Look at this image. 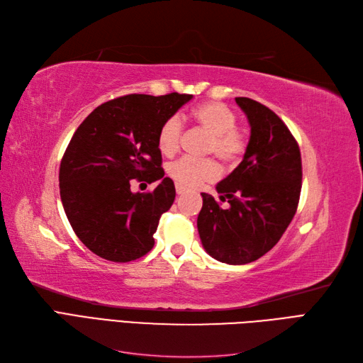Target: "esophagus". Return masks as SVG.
<instances>
[{
	"mask_svg": "<svg viewBox=\"0 0 363 363\" xmlns=\"http://www.w3.org/2000/svg\"><path fill=\"white\" fill-rule=\"evenodd\" d=\"M175 191H177L179 195H183L186 192V188H184L183 184H180V183H175Z\"/></svg>",
	"mask_w": 363,
	"mask_h": 363,
	"instance_id": "1",
	"label": "esophagus"
}]
</instances>
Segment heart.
<instances>
[{"label": "heart", "mask_w": 363, "mask_h": 363, "mask_svg": "<svg viewBox=\"0 0 363 363\" xmlns=\"http://www.w3.org/2000/svg\"><path fill=\"white\" fill-rule=\"evenodd\" d=\"M195 123L208 133L204 152L215 155L225 164H233L244 156L247 150V136L236 127L238 116L223 103H204L192 112ZM183 125L179 116L164 119L157 131V148L162 155L171 156L180 145ZM171 177L188 188H194L204 182L218 177L219 169L213 159L182 157L168 164Z\"/></svg>", "instance_id": "obj_1"}]
</instances>
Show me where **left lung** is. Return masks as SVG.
I'll use <instances>...</instances> for the list:
<instances>
[{
  "label": "left lung",
  "mask_w": 363,
  "mask_h": 363,
  "mask_svg": "<svg viewBox=\"0 0 363 363\" xmlns=\"http://www.w3.org/2000/svg\"><path fill=\"white\" fill-rule=\"evenodd\" d=\"M251 135L242 162L216 184L219 200L201 194L196 227L204 250L228 265L255 262L276 245L296 212L301 192L300 147L271 108L238 96Z\"/></svg>",
  "instance_id": "1"
}]
</instances>
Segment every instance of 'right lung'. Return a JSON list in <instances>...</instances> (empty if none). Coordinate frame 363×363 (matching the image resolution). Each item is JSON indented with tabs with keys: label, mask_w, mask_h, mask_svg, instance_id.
Returning a JSON list of instances; mask_svg holds the SVG:
<instances>
[{
	"label": "right lung",
	"mask_w": 363,
	"mask_h": 363,
	"mask_svg": "<svg viewBox=\"0 0 363 363\" xmlns=\"http://www.w3.org/2000/svg\"><path fill=\"white\" fill-rule=\"evenodd\" d=\"M191 98L124 95L98 106L75 130L60 163V199L75 235L96 256L130 262L155 247L159 219L175 199L174 182L163 177L157 131ZM133 178L161 183L135 194Z\"/></svg>",
	"instance_id": "1"
}]
</instances>
